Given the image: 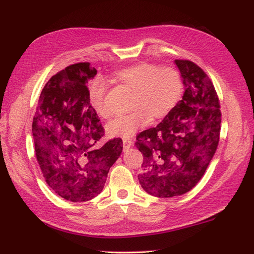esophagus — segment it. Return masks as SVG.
<instances>
[{
    "mask_svg": "<svg viewBox=\"0 0 254 254\" xmlns=\"http://www.w3.org/2000/svg\"><path fill=\"white\" fill-rule=\"evenodd\" d=\"M123 144H124V148L128 149L132 146V140L129 138H123Z\"/></svg>",
    "mask_w": 254,
    "mask_h": 254,
    "instance_id": "obj_1",
    "label": "esophagus"
}]
</instances>
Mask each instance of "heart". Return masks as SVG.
Returning <instances> with one entry per match:
<instances>
[{
    "label": "heart",
    "mask_w": 254,
    "mask_h": 254,
    "mask_svg": "<svg viewBox=\"0 0 254 254\" xmlns=\"http://www.w3.org/2000/svg\"><path fill=\"white\" fill-rule=\"evenodd\" d=\"M114 80L133 92L130 114L121 115L107 125L112 137H131L153 120H162L172 113L182 100L183 81L178 69L159 66L151 62H138L114 73ZM104 81L94 80L90 85V104L98 116L108 120L112 111L105 104Z\"/></svg>",
    "instance_id": "b5f03b06"
}]
</instances>
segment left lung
Here are the masks:
<instances>
[{"mask_svg":"<svg viewBox=\"0 0 254 254\" xmlns=\"http://www.w3.org/2000/svg\"><path fill=\"white\" fill-rule=\"evenodd\" d=\"M175 64L185 87L182 101L157 127L136 137L143 156L139 183L157 197L183 195L196 186L219 142L221 112L213 82L192 61L177 59Z\"/></svg>","mask_w":254,"mask_h":254,"instance_id":"8db88e82","label":"left lung"}]
</instances>
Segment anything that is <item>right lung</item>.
Returning <instances> with one entry per match:
<instances>
[{"mask_svg":"<svg viewBox=\"0 0 254 254\" xmlns=\"http://www.w3.org/2000/svg\"><path fill=\"white\" fill-rule=\"evenodd\" d=\"M95 74L91 64L79 62L51 76L33 120L35 153L46 183L71 201L100 194L123 151L121 138L96 146L105 129L91 107L86 86Z\"/></svg>","mask_w":254,"mask_h":254,"instance_id":"add662e5","label":"right lung"}]
</instances>
